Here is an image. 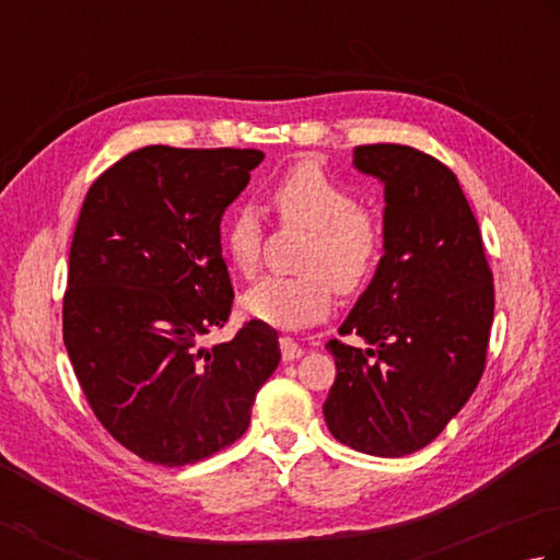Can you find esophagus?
<instances>
[{"label": "esophagus", "instance_id": "obj_1", "mask_svg": "<svg viewBox=\"0 0 560 560\" xmlns=\"http://www.w3.org/2000/svg\"><path fill=\"white\" fill-rule=\"evenodd\" d=\"M279 345H281V354H283V360L287 362H291V360H299L301 354H303V348L301 345L291 338V335H281L279 338Z\"/></svg>", "mask_w": 560, "mask_h": 560}]
</instances>
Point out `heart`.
<instances>
[{"label": "heart", "instance_id": "1", "mask_svg": "<svg viewBox=\"0 0 560 560\" xmlns=\"http://www.w3.org/2000/svg\"><path fill=\"white\" fill-rule=\"evenodd\" d=\"M269 200L283 228L308 230L293 277H267L252 287L242 306L254 318L277 325H306L328 315L332 291L358 293L372 279L384 252L377 212L358 206V196L315 161H301L279 176ZM264 222L257 208L237 206L222 228L232 269L252 279L264 259Z\"/></svg>", "mask_w": 560, "mask_h": 560}]
</instances>
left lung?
<instances>
[{
	"mask_svg": "<svg viewBox=\"0 0 560 560\" xmlns=\"http://www.w3.org/2000/svg\"><path fill=\"white\" fill-rule=\"evenodd\" d=\"M384 180V257L325 348L335 382L323 404L340 443L380 457L421 451L463 409L487 368L494 279L480 225L453 171L404 144L354 147Z\"/></svg>",
	"mask_w": 560,
	"mask_h": 560,
	"instance_id": "obj_1",
	"label": "left lung"
}]
</instances>
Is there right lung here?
<instances>
[{
    "label": "right lung",
    "instance_id": "add662e5",
    "mask_svg": "<svg viewBox=\"0 0 560 560\" xmlns=\"http://www.w3.org/2000/svg\"><path fill=\"white\" fill-rule=\"evenodd\" d=\"M257 149L144 147L90 186L70 242L63 342L95 419L141 460L180 467L235 443L279 368L269 323L230 320L222 212L261 164Z\"/></svg>",
    "mask_w": 560,
    "mask_h": 560
}]
</instances>
